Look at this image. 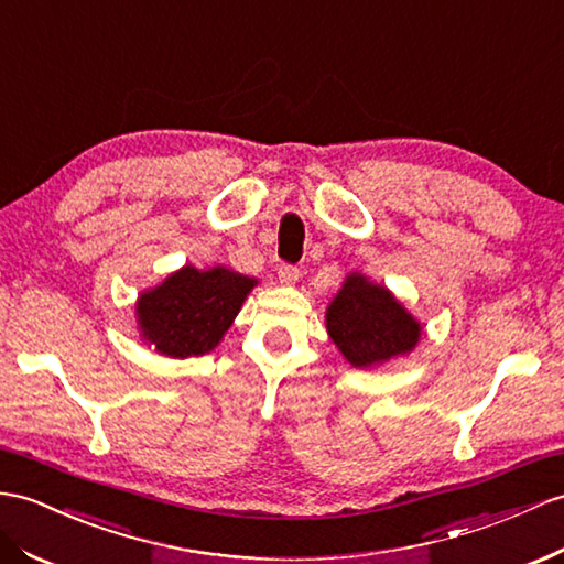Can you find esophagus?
Wrapping results in <instances>:
<instances>
[{"label": "esophagus", "instance_id": "1", "mask_svg": "<svg viewBox=\"0 0 564 564\" xmlns=\"http://www.w3.org/2000/svg\"><path fill=\"white\" fill-rule=\"evenodd\" d=\"M278 278H280V282H284V284H294V282L299 280V268H296V265H290V263H282V265L278 268Z\"/></svg>", "mask_w": 564, "mask_h": 564}]
</instances>
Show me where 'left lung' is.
Returning <instances> with one entry per match:
<instances>
[{"label":"left lung","mask_w":564,"mask_h":564,"mask_svg":"<svg viewBox=\"0 0 564 564\" xmlns=\"http://www.w3.org/2000/svg\"><path fill=\"white\" fill-rule=\"evenodd\" d=\"M327 333L349 364L370 366L414 349L421 329L386 286L351 274L327 308Z\"/></svg>","instance_id":"8db88e82"}]
</instances>
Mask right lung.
Listing matches in <instances>:
<instances>
[{"instance_id":"1","label":"right lung","mask_w":564,"mask_h":564,"mask_svg":"<svg viewBox=\"0 0 564 564\" xmlns=\"http://www.w3.org/2000/svg\"><path fill=\"white\" fill-rule=\"evenodd\" d=\"M256 280L227 268L186 265L139 301V321L155 349L186 359L217 347Z\"/></svg>"}]
</instances>
